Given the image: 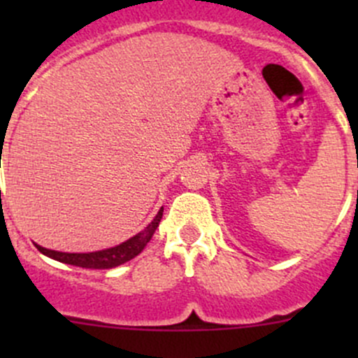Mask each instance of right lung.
<instances>
[{"instance_id":"obj_1","label":"right lung","mask_w":358,"mask_h":358,"mask_svg":"<svg viewBox=\"0 0 358 358\" xmlns=\"http://www.w3.org/2000/svg\"><path fill=\"white\" fill-rule=\"evenodd\" d=\"M162 218V208L159 209L156 218L145 227L140 234H136L135 237L128 239L126 243L119 244L115 248L103 249V251H95V252H60V251H52V249L41 248L36 244L38 251H41L43 255L50 256V258L57 259V262L67 263V265H76L83 266V268H95V270H106V268H114V266L122 265V263L129 262V259L135 258L136 255L143 251V248L147 246L150 239H152L154 232L159 227V222Z\"/></svg>"}]
</instances>
